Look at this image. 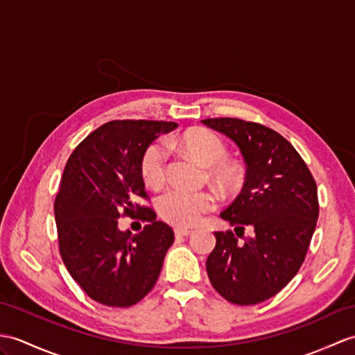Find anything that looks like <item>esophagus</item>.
Here are the masks:
<instances>
[{"instance_id": "esophagus-1", "label": "esophagus", "mask_w": 355, "mask_h": 355, "mask_svg": "<svg viewBox=\"0 0 355 355\" xmlns=\"http://www.w3.org/2000/svg\"><path fill=\"white\" fill-rule=\"evenodd\" d=\"M174 233L177 234V236H189L192 233V230H189V228H186V227H177L175 230H174Z\"/></svg>"}]
</instances>
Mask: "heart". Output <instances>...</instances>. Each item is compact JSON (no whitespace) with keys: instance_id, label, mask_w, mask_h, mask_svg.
I'll return each mask as SVG.
<instances>
[{"instance_id":"1","label":"heart","mask_w":355,"mask_h":355,"mask_svg":"<svg viewBox=\"0 0 355 355\" xmlns=\"http://www.w3.org/2000/svg\"><path fill=\"white\" fill-rule=\"evenodd\" d=\"M171 145H178L189 154L213 168V175L222 181L230 180V171L224 164L228 157L227 145L216 133L205 128H193L172 139ZM168 146L163 142H154L146 148L140 171L146 184L159 186L166 178L168 171ZM216 207V196L205 191H189L183 187H169L157 198L160 216L175 225H192L201 219L204 213Z\"/></svg>"}]
</instances>
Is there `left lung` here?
Returning a JSON list of instances; mask_svg holds the SVG:
<instances>
[{"label":"left lung","instance_id":"obj_1","mask_svg":"<svg viewBox=\"0 0 355 355\" xmlns=\"http://www.w3.org/2000/svg\"><path fill=\"white\" fill-rule=\"evenodd\" d=\"M239 146L246 164L242 192L220 218L236 225L216 232L205 268L230 302L254 306L284 289L298 274L319 216L318 187L306 162L277 131L237 118L201 121ZM250 226L253 234L239 243Z\"/></svg>","mask_w":355,"mask_h":355}]
</instances>
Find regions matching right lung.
<instances>
[{
    "label": "right lung",
    "mask_w": 355,
    "mask_h": 355,
    "mask_svg": "<svg viewBox=\"0 0 355 355\" xmlns=\"http://www.w3.org/2000/svg\"><path fill=\"white\" fill-rule=\"evenodd\" d=\"M178 127L164 121H112L92 131L66 162L54 213L59 250L71 277L94 301L130 307L150 293L174 232L155 220L140 162L160 133ZM150 221L139 235L121 232L117 219Z\"/></svg>",
    "instance_id": "add662e5"
}]
</instances>
